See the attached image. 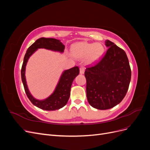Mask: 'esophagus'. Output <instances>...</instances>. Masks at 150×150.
Wrapping results in <instances>:
<instances>
[{"label": "esophagus", "mask_w": 150, "mask_h": 150, "mask_svg": "<svg viewBox=\"0 0 150 150\" xmlns=\"http://www.w3.org/2000/svg\"><path fill=\"white\" fill-rule=\"evenodd\" d=\"M84 71H85V68L84 67H81L79 69V72L81 74H83L84 73Z\"/></svg>", "instance_id": "1"}]
</instances>
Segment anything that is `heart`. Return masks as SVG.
I'll return each mask as SVG.
<instances>
[{
	"label": "heart",
	"mask_w": 150,
	"mask_h": 150,
	"mask_svg": "<svg viewBox=\"0 0 150 150\" xmlns=\"http://www.w3.org/2000/svg\"><path fill=\"white\" fill-rule=\"evenodd\" d=\"M104 48L101 43H89L82 41L72 44L71 47L72 56L78 59L86 57L89 63L97 62L103 55Z\"/></svg>",
	"instance_id": "b5f03b06"
}]
</instances>
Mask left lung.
I'll list each match as a JSON object with an SVG mask.
<instances>
[{"label": "left lung", "instance_id": "left-lung-1", "mask_svg": "<svg viewBox=\"0 0 150 150\" xmlns=\"http://www.w3.org/2000/svg\"><path fill=\"white\" fill-rule=\"evenodd\" d=\"M108 47L96 65L86 69V94L92 107L105 110L118 104L128 91L131 71L124 50L109 40Z\"/></svg>", "mask_w": 150, "mask_h": 150}]
</instances>
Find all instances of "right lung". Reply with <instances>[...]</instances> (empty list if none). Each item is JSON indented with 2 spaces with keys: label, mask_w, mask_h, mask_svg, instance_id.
Returning a JSON list of instances; mask_svg holds the SVG:
<instances>
[{
  "label": "right lung",
  "mask_w": 150,
  "mask_h": 150,
  "mask_svg": "<svg viewBox=\"0 0 150 150\" xmlns=\"http://www.w3.org/2000/svg\"><path fill=\"white\" fill-rule=\"evenodd\" d=\"M65 46L61 40L52 39L41 38L38 39L28 49L24 58L21 69V78L25 93L29 100L34 106L46 111H55L64 107L70 97L71 88L72 82L79 74L78 67H74L63 71L54 92L47 98L39 100L33 97L30 93L25 79V67L29 57L38 49H46L52 51L62 53Z\"/></svg>",
  "instance_id": "obj_1"
}]
</instances>
